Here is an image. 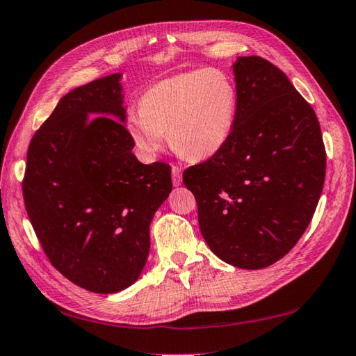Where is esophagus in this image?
<instances>
[{
    "label": "esophagus",
    "mask_w": 356,
    "mask_h": 356,
    "mask_svg": "<svg viewBox=\"0 0 356 356\" xmlns=\"http://www.w3.org/2000/svg\"><path fill=\"white\" fill-rule=\"evenodd\" d=\"M171 171H172V184L176 185V186H179L180 184H182V170H180L179 166L172 165Z\"/></svg>",
    "instance_id": "esophagus-1"
}]
</instances>
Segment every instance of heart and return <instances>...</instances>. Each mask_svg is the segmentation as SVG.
Masks as SVG:
<instances>
[{
    "mask_svg": "<svg viewBox=\"0 0 356 356\" xmlns=\"http://www.w3.org/2000/svg\"><path fill=\"white\" fill-rule=\"evenodd\" d=\"M238 90L219 68H197L166 77L140 96V111L126 127L141 151L156 154L168 143L177 156L202 160L215 156L234 132Z\"/></svg>",
    "mask_w": 356,
    "mask_h": 356,
    "instance_id": "heart-1",
    "label": "heart"
}]
</instances>
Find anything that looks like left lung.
<instances>
[{
	"label": "left lung",
	"instance_id": "8db88e82",
	"mask_svg": "<svg viewBox=\"0 0 356 356\" xmlns=\"http://www.w3.org/2000/svg\"><path fill=\"white\" fill-rule=\"evenodd\" d=\"M234 132L215 156L184 171L199 229L232 266L261 269L300 240L325 180L327 154L313 107L260 56L234 65Z\"/></svg>",
	"mask_w": 356,
	"mask_h": 356
}]
</instances>
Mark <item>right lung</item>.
I'll list each match as a JSON object with an SVG mask.
<instances>
[{"instance_id":"obj_1","label":"right lung","mask_w":356,"mask_h":356,"mask_svg":"<svg viewBox=\"0 0 356 356\" xmlns=\"http://www.w3.org/2000/svg\"><path fill=\"white\" fill-rule=\"evenodd\" d=\"M118 79L101 77L63 96L31 140L22 186L51 264L99 294L138 279L154 213L172 190L170 165H143L132 154Z\"/></svg>"}]
</instances>
